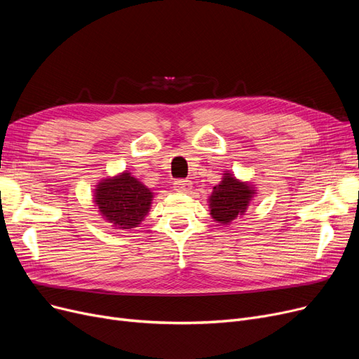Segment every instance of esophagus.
Returning a JSON list of instances; mask_svg holds the SVG:
<instances>
[{"mask_svg":"<svg viewBox=\"0 0 359 359\" xmlns=\"http://www.w3.org/2000/svg\"><path fill=\"white\" fill-rule=\"evenodd\" d=\"M192 187H194V183L191 180H183L182 179V180H176L173 183V189L176 192H180V194H189L192 191Z\"/></svg>","mask_w":359,"mask_h":359,"instance_id":"1","label":"esophagus"}]
</instances>
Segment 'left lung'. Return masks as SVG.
Returning <instances> with one entry per match:
<instances>
[{
    "label": "left lung",
    "instance_id": "obj_1",
    "mask_svg": "<svg viewBox=\"0 0 359 359\" xmlns=\"http://www.w3.org/2000/svg\"><path fill=\"white\" fill-rule=\"evenodd\" d=\"M255 195V184L250 182H241L233 173L225 172L221 182L214 186L208 199L211 217L222 225H229L237 217L244 215Z\"/></svg>",
    "mask_w": 359,
    "mask_h": 359
}]
</instances>
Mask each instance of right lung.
Wrapping results in <instances>:
<instances>
[{"label":"right lung","instance_id":"1","mask_svg":"<svg viewBox=\"0 0 359 359\" xmlns=\"http://www.w3.org/2000/svg\"><path fill=\"white\" fill-rule=\"evenodd\" d=\"M154 194L128 170L99 182L94 203L104 221L119 230L135 229L148 214Z\"/></svg>","mask_w":359,"mask_h":359}]
</instances>
